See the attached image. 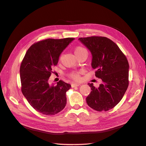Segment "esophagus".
<instances>
[{
	"label": "esophagus",
	"mask_w": 146,
	"mask_h": 146,
	"mask_svg": "<svg viewBox=\"0 0 146 146\" xmlns=\"http://www.w3.org/2000/svg\"><path fill=\"white\" fill-rule=\"evenodd\" d=\"M80 83H74L71 84L72 88H74V87H76V86H80Z\"/></svg>",
	"instance_id": "34e87169"
}]
</instances>
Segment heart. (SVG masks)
Segmentation results:
<instances>
[{
  "instance_id": "1",
  "label": "heart",
  "mask_w": 146,
  "mask_h": 146,
  "mask_svg": "<svg viewBox=\"0 0 146 146\" xmlns=\"http://www.w3.org/2000/svg\"><path fill=\"white\" fill-rule=\"evenodd\" d=\"M87 53L86 50L85 49V48L82 47V46H77L75 48V50H74V53L76 55H80L82 53ZM69 76L71 77L72 78H73L74 80H78L80 79V76H79V72H73L72 73H70Z\"/></svg>"
}]
</instances>
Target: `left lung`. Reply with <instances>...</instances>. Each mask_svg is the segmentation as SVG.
Wrapping results in <instances>:
<instances>
[{
    "label": "left lung",
    "mask_w": 146,
    "mask_h": 146,
    "mask_svg": "<svg viewBox=\"0 0 146 146\" xmlns=\"http://www.w3.org/2000/svg\"><path fill=\"white\" fill-rule=\"evenodd\" d=\"M78 40L90 51L95 76L102 81L98 88L88 83L92 91L86 103L96 111H108L121 100L129 86V62L116 44L107 38L91 36Z\"/></svg>",
    "instance_id": "1"
}]
</instances>
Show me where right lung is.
I'll use <instances>...</instances> for the list:
<instances>
[{"label": "right lung", "instance_id": "add662e5", "mask_svg": "<svg viewBox=\"0 0 146 146\" xmlns=\"http://www.w3.org/2000/svg\"><path fill=\"white\" fill-rule=\"evenodd\" d=\"M74 39H47L35 43L26 52L20 67L21 90L30 105L46 115L60 112L66 104L70 84L60 80L50 85L52 68L62 52Z\"/></svg>", "mask_w": 146, "mask_h": 146}]
</instances>
